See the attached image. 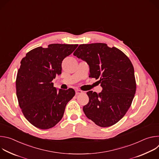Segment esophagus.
I'll list each match as a JSON object with an SVG mask.
<instances>
[{"label":"esophagus","mask_w":159,"mask_h":159,"mask_svg":"<svg viewBox=\"0 0 159 159\" xmlns=\"http://www.w3.org/2000/svg\"><path fill=\"white\" fill-rule=\"evenodd\" d=\"M82 91L81 90L77 89V90H75V94H76V95H79V94H82Z\"/></svg>","instance_id":"1"}]
</instances>
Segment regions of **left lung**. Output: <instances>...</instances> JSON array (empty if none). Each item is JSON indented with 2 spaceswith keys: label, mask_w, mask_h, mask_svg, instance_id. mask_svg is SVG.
Here are the masks:
<instances>
[{
  "label": "left lung",
  "mask_w": 159,
  "mask_h": 159,
  "mask_svg": "<svg viewBox=\"0 0 159 159\" xmlns=\"http://www.w3.org/2000/svg\"><path fill=\"white\" fill-rule=\"evenodd\" d=\"M74 56L89 66V77L99 79L101 93H87L89 101L83 107L85 116L101 127L118 122L129 108L136 92L134 68L128 57L105 43L80 44Z\"/></svg>",
  "instance_id": "1"
}]
</instances>
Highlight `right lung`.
Returning <instances> with one entry per match:
<instances>
[{
    "label": "right lung",
    "instance_id": "obj_1",
    "mask_svg": "<svg viewBox=\"0 0 159 159\" xmlns=\"http://www.w3.org/2000/svg\"><path fill=\"white\" fill-rule=\"evenodd\" d=\"M78 44H50L29 52L20 61L16 77V95L26 120L47 129L62 118L66 104L75 96L73 89L57 90L52 80L61 74L63 60Z\"/></svg>",
    "mask_w": 159,
    "mask_h": 159
}]
</instances>
